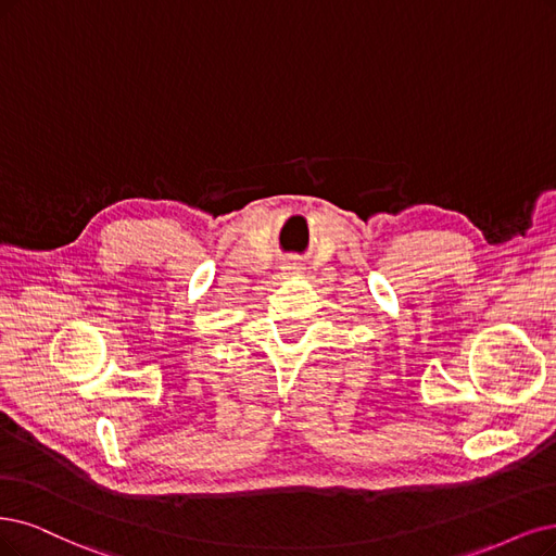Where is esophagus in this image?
Instances as JSON below:
<instances>
[{
    "label": "esophagus",
    "instance_id": "1",
    "mask_svg": "<svg viewBox=\"0 0 556 556\" xmlns=\"http://www.w3.org/2000/svg\"><path fill=\"white\" fill-rule=\"evenodd\" d=\"M283 270H286V275H302L304 267H302V263H298V261H289V263L283 265Z\"/></svg>",
    "mask_w": 556,
    "mask_h": 556
}]
</instances>
